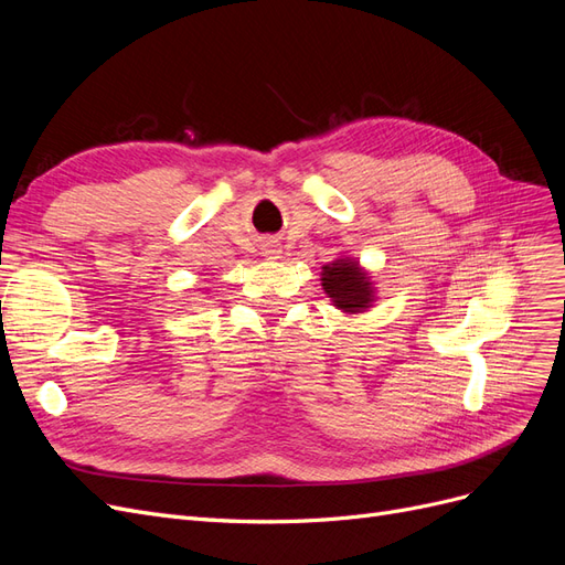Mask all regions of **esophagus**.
Wrapping results in <instances>:
<instances>
[{"mask_svg":"<svg viewBox=\"0 0 565 565\" xmlns=\"http://www.w3.org/2000/svg\"><path fill=\"white\" fill-rule=\"evenodd\" d=\"M264 256H266V259H280V247L276 245V241H268V243H266Z\"/></svg>","mask_w":565,"mask_h":565,"instance_id":"esophagus-1","label":"esophagus"}]
</instances>
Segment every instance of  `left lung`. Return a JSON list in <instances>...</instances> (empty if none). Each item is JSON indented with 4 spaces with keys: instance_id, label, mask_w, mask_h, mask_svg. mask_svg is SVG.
Returning a JSON list of instances; mask_svg holds the SVG:
<instances>
[{
    "instance_id": "1",
    "label": "left lung",
    "mask_w": 565,
    "mask_h": 565,
    "mask_svg": "<svg viewBox=\"0 0 565 565\" xmlns=\"http://www.w3.org/2000/svg\"><path fill=\"white\" fill-rule=\"evenodd\" d=\"M320 285L334 309L347 316L365 313L377 301V287L372 276L353 256H339L332 264H324Z\"/></svg>"
}]
</instances>
